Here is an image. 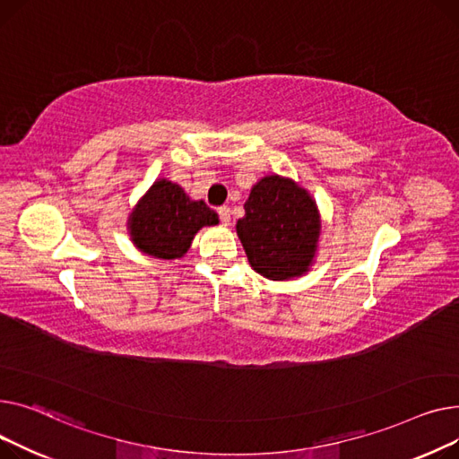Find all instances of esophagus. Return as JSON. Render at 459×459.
Here are the masks:
<instances>
[{"instance_id":"esophagus-1","label":"esophagus","mask_w":459,"mask_h":459,"mask_svg":"<svg viewBox=\"0 0 459 459\" xmlns=\"http://www.w3.org/2000/svg\"><path fill=\"white\" fill-rule=\"evenodd\" d=\"M217 212H219V217H221V222L224 226H230V222H231V211H230V207L222 205V207L217 209Z\"/></svg>"}]
</instances>
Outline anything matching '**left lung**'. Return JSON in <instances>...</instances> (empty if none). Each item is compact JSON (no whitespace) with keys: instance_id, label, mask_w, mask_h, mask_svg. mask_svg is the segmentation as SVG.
Listing matches in <instances>:
<instances>
[{"instance_id":"8db88e82","label":"left lung","mask_w":459,"mask_h":459,"mask_svg":"<svg viewBox=\"0 0 459 459\" xmlns=\"http://www.w3.org/2000/svg\"><path fill=\"white\" fill-rule=\"evenodd\" d=\"M237 235L255 273L274 281L299 278L313 264L320 214L299 183L264 176L252 186Z\"/></svg>"}]
</instances>
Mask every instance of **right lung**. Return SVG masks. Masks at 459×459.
Masks as SVG:
<instances>
[{
	"label": "right lung",
	"instance_id": "add662e5",
	"mask_svg": "<svg viewBox=\"0 0 459 459\" xmlns=\"http://www.w3.org/2000/svg\"><path fill=\"white\" fill-rule=\"evenodd\" d=\"M219 224V214L204 200H191L178 183L157 179L129 214L133 245L159 259L183 257L204 226Z\"/></svg>",
	"mask_w": 459,
	"mask_h": 459
}]
</instances>
